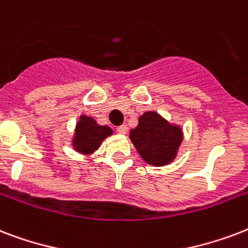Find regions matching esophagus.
Returning a JSON list of instances; mask_svg holds the SVG:
<instances>
[{
    "mask_svg": "<svg viewBox=\"0 0 248 248\" xmlns=\"http://www.w3.org/2000/svg\"><path fill=\"white\" fill-rule=\"evenodd\" d=\"M127 126H126V124H122V126H118V127H117V132H118V134H121V135H126V134H127Z\"/></svg>",
    "mask_w": 248,
    "mask_h": 248,
    "instance_id": "1",
    "label": "esophagus"
}]
</instances>
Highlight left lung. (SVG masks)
Here are the masks:
<instances>
[{
	"label": "left lung",
	"instance_id": "obj_1",
	"mask_svg": "<svg viewBox=\"0 0 248 248\" xmlns=\"http://www.w3.org/2000/svg\"><path fill=\"white\" fill-rule=\"evenodd\" d=\"M130 140L140 157L149 165L166 166L177 155L183 141V130L171 124L157 112H145L130 131Z\"/></svg>",
	"mask_w": 248,
	"mask_h": 248
}]
</instances>
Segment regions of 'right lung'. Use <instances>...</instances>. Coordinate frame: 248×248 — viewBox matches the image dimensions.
Returning <instances> with one entry per match:
<instances>
[{
    "instance_id": "add662e5",
    "label": "right lung",
    "mask_w": 248,
    "mask_h": 248,
    "mask_svg": "<svg viewBox=\"0 0 248 248\" xmlns=\"http://www.w3.org/2000/svg\"><path fill=\"white\" fill-rule=\"evenodd\" d=\"M113 134V130L108 126H100L93 117L79 116L76 124L75 135L72 140V147L81 155H90L100 147L103 140Z\"/></svg>"
}]
</instances>
